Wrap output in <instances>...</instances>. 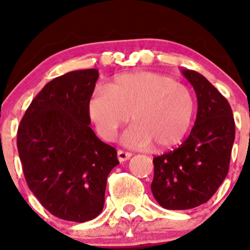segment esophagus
<instances>
[{
	"label": "esophagus",
	"instance_id": "34e87169",
	"mask_svg": "<svg viewBox=\"0 0 250 250\" xmlns=\"http://www.w3.org/2000/svg\"><path fill=\"white\" fill-rule=\"evenodd\" d=\"M131 157V153L129 151H125V150H119L117 151V159H119L120 162H125L127 161Z\"/></svg>",
	"mask_w": 250,
	"mask_h": 250
}]
</instances>
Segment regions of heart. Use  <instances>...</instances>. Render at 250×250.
Here are the masks:
<instances>
[{"instance_id":"obj_1","label":"heart","mask_w":250,"mask_h":250,"mask_svg":"<svg viewBox=\"0 0 250 250\" xmlns=\"http://www.w3.org/2000/svg\"><path fill=\"white\" fill-rule=\"evenodd\" d=\"M196 102L187 85L150 71L116 76L107 87L95 89L88 111L97 133L113 141L129 121L125 142L131 147L168 149L180 145L190 130Z\"/></svg>"}]
</instances>
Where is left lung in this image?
<instances>
[{
    "instance_id": "8db88e82",
    "label": "left lung",
    "mask_w": 250,
    "mask_h": 250,
    "mask_svg": "<svg viewBox=\"0 0 250 250\" xmlns=\"http://www.w3.org/2000/svg\"><path fill=\"white\" fill-rule=\"evenodd\" d=\"M182 74L197 97L196 121L179 148L154 157L151 191L161 207L186 210L203 205L216 193L229 170L235 140L230 105L201 74Z\"/></svg>"
}]
</instances>
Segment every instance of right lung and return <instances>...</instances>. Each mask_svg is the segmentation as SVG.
I'll return each mask as SVG.
<instances>
[{"instance_id":"right-lung-1","label":"right lung","mask_w":250,"mask_h":250,"mask_svg":"<svg viewBox=\"0 0 250 250\" xmlns=\"http://www.w3.org/2000/svg\"><path fill=\"white\" fill-rule=\"evenodd\" d=\"M99 70H75L48 82L25 110L17 150L28 187L54 216L73 222L102 211L116 149L89 127L88 102Z\"/></svg>"}]
</instances>
